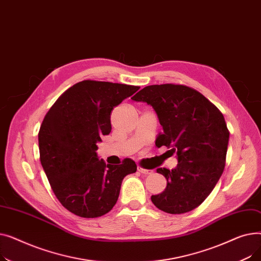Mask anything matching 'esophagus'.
Wrapping results in <instances>:
<instances>
[{
    "label": "esophagus",
    "instance_id": "1",
    "mask_svg": "<svg viewBox=\"0 0 261 261\" xmlns=\"http://www.w3.org/2000/svg\"><path fill=\"white\" fill-rule=\"evenodd\" d=\"M138 170L141 172V173H144V174H150V173H152L153 171L152 170H150V169H146V168H144V167H142V166H138Z\"/></svg>",
    "mask_w": 261,
    "mask_h": 261
}]
</instances>
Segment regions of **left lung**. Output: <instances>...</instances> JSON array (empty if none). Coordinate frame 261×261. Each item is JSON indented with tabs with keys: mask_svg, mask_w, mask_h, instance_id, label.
Wrapping results in <instances>:
<instances>
[{
	"mask_svg": "<svg viewBox=\"0 0 261 261\" xmlns=\"http://www.w3.org/2000/svg\"><path fill=\"white\" fill-rule=\"evenodd\" d=\"M132 100L152 106L163 127L155 146L171 148L170 153L177 155L174 169H156L166 177L167 186L151 196L152 203L172 215L195 210L224 170L229 132L223 114L204 95L184 85L148 86Z\"/></svg>",
	"mask_w": 261,
	"mask_h": 261,
	"instance_id": "left-lung-1",
	"label": "left lung"
}]
</instances>
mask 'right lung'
I'll use <instances>...</instances> for the list:
<instances>
[{
    "mask_svg": "<svg viewBox=\"0 0 261 261\" xmlns=\"http://www.w3.org/2000/svg\"><path fill=\"white\" fill-rule=\"evenodd\" d=\"M140 87L84 80L67 89L46 113L38 141L40 161L55 196L82 218L106 215L117 202L121 182L136 171L125 159L106 164L96 153L101 136L111 132L114 107Z\"/></svg>",
    "mask_w": 261,
    "mask_h": 261,
    "instance_id": "1",
    "label": "right lung"
}]
</instances>
